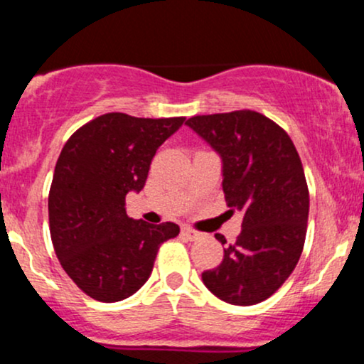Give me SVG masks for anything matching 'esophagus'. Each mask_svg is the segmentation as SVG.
Returning <instances> with one entry per match:
<instances>
[{
	"instance_id": "34e87169",
	"label": "esophagus",
	"mask_w": 364,
	"mask_h": 364,
	"mask_svg": "<svg viewBox=\"0 0 364 364\" xmlns=\"http://www.w3.org/2000/svg\"><path fill=\"white\" fill-rule=\"evenodd\" d=\"M181 236L185 237V240H188V241H196L200 237V232H196V231H193V229H190V228H183L181 229Z\"/></svg>"
}]
</instances>
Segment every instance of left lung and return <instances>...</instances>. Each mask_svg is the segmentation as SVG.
Instances as JSON below:
<instances>
[{"instance_id":"1","label":"left lung","mask_w":364,"mask_h":364,"mask_svg":"<svg viewBox=\"0 0 364 364\" xmlns=\"http://www.w3.org/2000/svg\"><path fill=\"white\" fill-rule=\"evenodd\" d=\"M186 124L223 159L229 212L243 214L236 243L224 248L220 265L205 270L202 281L225 303L265 301L298 265L306 237L310 193L298 150L257 111L193 116Z\"/></svg>"}]
</instances>
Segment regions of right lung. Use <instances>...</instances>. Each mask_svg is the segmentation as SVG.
Wrapping results in <instances>:
<instances>
[{"instance_id": "add662e5", "label": "right lung", "mask_w": 364, "mask_h": 364, "mask_svg": "<svg viewBox=\"0 0 364 364\" xmlns=\"http://www.w3.org/2000/svg\"><path fill=\"white\" fill-rule=\"evenodd\" d=\"M185 119L107 112L63 147L49 190V231L61 267L90 298L114 303L135 294L159 246L179 235L174 223L128 217L124 196L145 186L157 149Z\"/></svg>"}]
</instances>
